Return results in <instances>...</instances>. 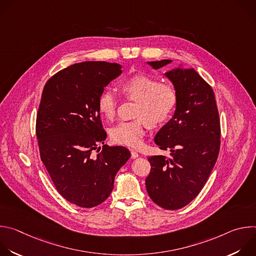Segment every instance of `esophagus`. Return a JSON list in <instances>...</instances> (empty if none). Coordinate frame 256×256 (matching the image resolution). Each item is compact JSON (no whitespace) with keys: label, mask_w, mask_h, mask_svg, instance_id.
<instances>
[{"label":"esophagus","mask_w":256,"mask_h":256,"mask_svg":"<svg viewBox=\"0 0 256 256\" xmlns=\"http://www.w3.org/2000/svg\"><path fill=\"white\" fill-rule=\"evenodd\" d=\"M130 153H132V159H136L138 157V153L136 150L130 149Z\"/></svg>","instance_id":"1"}]
</instances>
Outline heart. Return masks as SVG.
<instances>
[{
    "label": "heart",
    "instance_id": "1",
    "mask_svg": "<svg viewBox=\"0 0 256 256\" xmlns=\"http://www.w3.org/2000/svg\"><path fill=\"white\" fill-rule=\"evenodd\" d=\"M122 94L136 100L134 120L120 122L110 130L114 142L136 147L142 142L146 124L159 128L172 116L177 104V93L173 86L160 83L156 78L136 74L126 78L120 84ZM118 101L112 91H104L98 98V110L107 120H112L116 114Z\"/></svg>",
    "mask_w": 256,
    "mask_h": 256
}]
</instances>
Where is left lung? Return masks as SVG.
<instances>
[{
    "label": "left lung",
    "mask_w": 256,
    "mask_h": 256,
    "mask_svg": "<svg viewBox=\"0 0 256 256\" xmlns=\"http://www.w3.org/2000/svg\"><path fill=\"white\" fill-rule=\"evenodd\" d=\"M171 60L147 62L159 70ZM177 93L172 118L155 136L170 157L152 156L146 188L151 200L166 210L190 204L206 182L220 150V118L212 87L192 68L179 66L164 74Z\"/></svg>",
    "instance_id": "left-lung-1"
}]
</instances>
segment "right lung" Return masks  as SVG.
<instances>
[{
    "mask_svg": "<svg viewBox=\"0 0 256 256\" xmlns=\"http://www.w3.org/2000/svg\"><path fill=\"white\" fill-rule=\"evenodd\" d=\"M122 68L106 62L72 64L52 76L42 91L36 118L42 161L58 192L82 208L96 206L110 196L116 173L130 157L122 146L104 144L93 153L107 136L98 98Z\"/></svg>",
    "mask_w": 256,
    "mask_h": 256,
    "instance_id": "right-lung-1",
    "label": "right lung"
}]
</instances>
